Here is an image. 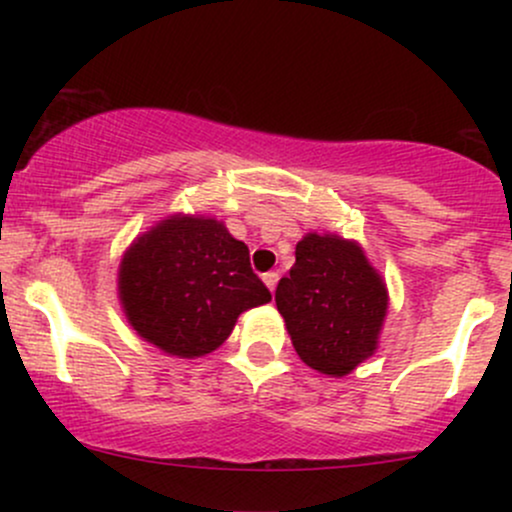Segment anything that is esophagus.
Returning <instances> with one entry per match:
<instances>
[{"instance_id": "1", "label": "esophagus", "mask_w": 512, "mask_h": 512, "mask_svg": "<svg viewBox=\"0 0 512 512\" xmlns=\"http://www.w3.org/2000/svg\"><path fill=\"white\" fill-rule=\"evenodd\" d=\"M264 279V284H267V289L274 293V289H276V284H279V272H267L262 276Z\"/></svg>"}]
</instances>
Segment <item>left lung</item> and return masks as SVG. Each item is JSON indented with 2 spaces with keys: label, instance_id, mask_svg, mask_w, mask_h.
I'll use <instances>...</instances> for the list:
<instances>
[{
  "label": "left lung",
  "instance_id": "left-lung-1",
  "mask_svg": "<svg viewBox=\"0 0 512 512\" xmlns=\"http://www.w3.org/2000/svg\"><path fill=\"white\" fill-rule=\"evenodd\" d=\"M276 308L296 354L339 378L375 351L387 291L356 243L308 233L296 245L289 276L276 286Z\"/></svg>",
  "mask_w": 512,
  "mask_h": 512
}]
</instances>
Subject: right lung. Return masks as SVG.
Listing matches in <instances>:
<instances>
[{
  "mask_svg": "<svg viewBox=\"0 0 512 512\" xmlns=\"http://www.w3.org/2000/svg\"><path fill=\"white\" fill-rule=\"evenodd\" d=\"M129 325L166 354L195 358L221 346L238 315L272 301L250 250L214 219L175 216L151 228L120 264Z\"/></svg>",
  "mask_w": 512,
  "mask_h": 512,
  "instance_id": "1",
  "label": "right lung"
}]
</instances>
